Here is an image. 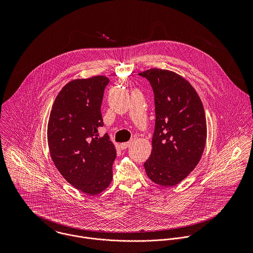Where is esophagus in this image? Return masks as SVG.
<instances>
[{
	"instance_id": "34e87169",
	"label": "esophagus",
	"mask_w": 253,
	"mask_h": 253,
	"mask_svg": "<svg viewBox=\"0 0 253 253\" xmlns=\"http://www.w3.org/2000/svg\"><path fill=\"white\" fill-rule=\"evenodd\" d=\"M131 144V141H127V142H125V143H122V144L120 145L121 146V148L123 149V150H125V149H126L127 147H129Z\"/></svg>"
}]
</instances>
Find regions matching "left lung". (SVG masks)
<instances>
[{
	"label": "left lung",
	"mask_w": 253,
	"mask_h": 253,
	"mask_svg": "<svg viewBox=\"0 0 253 253\" xmlns=\"http://www.w3.org/2000/svg\"><path fill=\"white\" fill-rule=\"evenodd\" d=\"M138 75L152 86L156 114L153 150L145 170L153 182L173 186L202 158L207 140L204 106L194 87L175 73L153 68Z\"/></svg>",
	"instance_id": "1"
}]
</instances>
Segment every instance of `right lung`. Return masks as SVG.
<instances>
[{"label": "right lung", "mask_w": 253, "mask_h": 253, "mask_svg": "<svg viewBox=\"0 0 253 253\" xmlns=\"http://www.w3.org/2000/svg\"><path fill=\"white\" fill-rule=\"evenodd\" d=\"M109 79L96 76L68 83L56 96L47 125L51 159L61 175L87 195L104 191L112 181L116 149L105 133L101 104Z\"/></svg>", "instance_id": "1"}]
</instances>
